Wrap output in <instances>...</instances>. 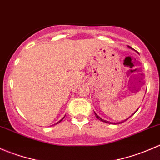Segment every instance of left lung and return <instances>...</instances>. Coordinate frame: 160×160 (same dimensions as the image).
Segmentation results:
<instances>
[{"label":"left lung","mask_w":160,"mask_h":160,"mask_svg":"<svg viewBox=\"0 0 160 160\" xmlns=\"http://www.w3.org/2000/svg\"><path fill=\"white\" fill-rule=\"evenodd\" d=\"M128 48H130V49H132V48H131L130 46H128ZM137 110H138V109H137ZM136 111H135V112H136ZM135 113H134V114H135ZM94 114H95V116H96L97 118L99 119V120H100V121H101V122H106V123H109V124H113V123H111V122H108V121H105V120H104V119L101 118H100L99 116H98V114H97L96 113H95V112H94ZM133 114H132V115H133ZM130 117H131V116H130ZM130 117H129V118H130ZM127 118V119H128V118ZM127 119H126V120H127ZM126 120H125V121H126ZM114 125H115V123H114Z\"/></svg>","instance_id":"8db88e82"}]
</instances>
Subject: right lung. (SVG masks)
Here are the masks:
<instances>
[{
	"mask_svg": "<svg viewBox=\"0 0 160 160\" xmlns=\"http://www.w3.org/2000/svg\"><path fill=\"white\" fill-rule=\"evenodd\" d=\"M65 118V116H64V117H63V118H62V119H61V120H60V121H59V122H57V123H56V124L59 123V122H61V121H62V119H63V118Z\"/></svg>",
	"mask_w": 160,
	"mask_h": 160,
	"instance_id": "add662e5",
	"label": "right lung"
}]
</instances>
